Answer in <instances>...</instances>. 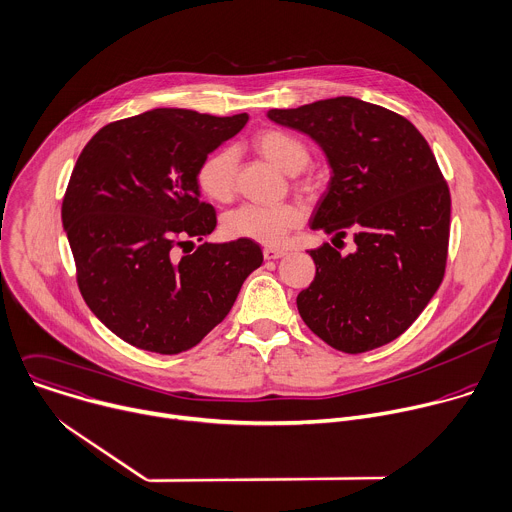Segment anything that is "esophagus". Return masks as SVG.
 <instances>
[{
  "mask_svg": "<svg viewBox=\"0 0 512 512\" xmlns=\"http://www.w3.org/2000/svg\"><path fill=\"white\" fill-rule=\"evenodd\" d=\"M286 256V250H280V248H264V260H278Z\"/></svg>",
  "mask_w": 512,
  "mask_h": 512,
  "instance_id": "1",
  "label": "esophagus"
}]
</instances>
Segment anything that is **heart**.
Listing matches in <instances>:
<instances>
[{
	"label": "heart",
	"mask_w": 512,
	"mask_h": 512,
	"mask_svg": "<svg viewBox=\"0 0 512 512\" xmlns=\"http://www.w3.org/2000/svg\"><path fill=\"white\" fill-rule=\"evenodd\" d=\"M254 147L272 165L284 173H298L311 159L309 147L298 137L280 129H264L254 137ZM238 155L232 147H220L201 159L195 179L203 195L226 203L236 189ZM302 220V212L294 203H244L224 218V232L236 240H254L260 244H280L290 230Z\"/></svg>",
	"instance_id": "obj_1"
}]
</instances>
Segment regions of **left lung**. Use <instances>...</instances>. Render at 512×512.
<instances>
[{
  "mask_svg": "<svg viewBox=\"0 0 512 512\" xmlns=\"http://www.w3.org/2000/svg\"><path fill=\"white\" fill-rule=\"evenodd\" d=\"M268 119L309 135L325 151L331 181L313 230L345 238L311 250L315 280L296 296L302 321L327 345L365 353L391 343L420 317L442 284L450 238V189L422 133L379 105L337 96Z\"/></svg>",
  "mask_w": 512,
  "mask_h": 512,
  "instance_id": "8db88e82",
  "label": "left lung"
}]
</instances>
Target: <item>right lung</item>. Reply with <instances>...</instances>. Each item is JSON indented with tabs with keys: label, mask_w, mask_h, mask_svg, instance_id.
Listing matches in <instances>:
<instances>
[{
	"label": "right lung",
	"mask_w": 512,
	"mask_h": 512,
	"mask_svg": "<svg viewBox=\"0 0 512 512\" xmlns=\"http://www.w3.org/2000/svg\"><path fill=\"white\" fill-rule=\"evenodd\" d=\"M248 115L153 109L102 127L82 149L62 201L76 282L94 317L133 347L177 355L220 325L262 264L252 240L201 242L218 224L199 201L201 159ZM185 252V250H183Z\"/></svg>",
	"instance_id": "right-lung-1"
}]
</instances>
